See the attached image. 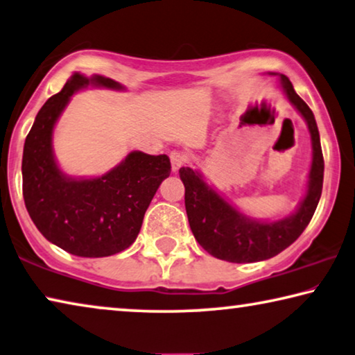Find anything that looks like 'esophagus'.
<instances>
[{
	"label": "esophagus",
	"mask_w": 355,
	"mask_h": 355,
	"mask_svg": "<svg viewBox=\"0 0 355 355\" xmlns=\"http://www.w3.org/2000/svg\"><path fill=\"white\" fill-rule=\"evenodd\" d=\"M170 159H171V170L173 173H176L179 168H182L185 165V162H187V155L182 154V152H173Z\"/></svg>",
	"instance_id": "1"
}]
</instances>
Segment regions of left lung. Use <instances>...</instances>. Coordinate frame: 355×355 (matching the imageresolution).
Instances as JSON below:
<instances>
[{
    "mask_svg": "<svg viewBox=\"0 0 355 355\" xmlns=\"http://www.w3.org/2000/svg\"><path fill=\"white\" fill-rule=\"evenodd\" d=\"M281 87L288 101L306 121L313 143L308 192L292 216L275 222L250 219L209 187L198 171L189 166L179 170L185 187V211L190 228L200 246L216 259L232 263H252L275 257L303 233L318 208L324 182V157L318 125L313 111L282 74Z\"/></svg>",
    "mask_w": 355,
    "mask_h": 355,
    "instance_id": "obj_1",
    "label": "left lung"
}]
</instances>
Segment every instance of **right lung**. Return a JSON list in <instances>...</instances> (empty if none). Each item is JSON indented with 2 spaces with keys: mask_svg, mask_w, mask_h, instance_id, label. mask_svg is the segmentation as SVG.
I'll list each match as a JSON object with an SVG mask.
<instances>
[{
  "mask_svg": "<svg viewBox=\"0 0 355 355\" xmlns=\"http://www.w3.org/2000/svg\"><path fill=\"white\" fill-rule=\"evenodd\" d=\"M90 84L123 89L105 76L74 73L62 92L49 98L25 139L24 200L37 230L55 246L78 257H107L135 243L146 209L170 176L171 163L165 154L135 150L101 178L64 176L53 157V127L71 95Z\"/></svg>",
  "mask_w": 355,
  "mask_h": 355,
  "instance_id": "add662e5",
  "label": "right lung"
}]
</instances>
